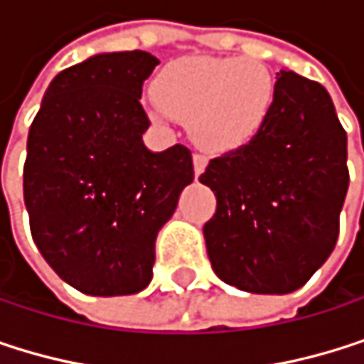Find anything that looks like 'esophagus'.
I'll list each match as a JSON object with an SVG mask.
<instances>
[{
    "mask_svg": "<svg viewBox=\"0 0 364 364\" xmlns=\"http://www.w3.org/2000/svg\"><path fill=\"white\" fill-rule=\"evenodd\" d=\"M207 164H209V155H205V153H194V172H196V176H200V174L205 172Z\"/></svg>",
    "mask_w": 364,
    "mask_h": 364,
    "instance_id": "34e87169",
    "label": "esophagus"
}]
</instances>
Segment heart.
Segmentation results:
<instances>
[{"label":"heart","instance_id":"1","mask_svg":"<svg viewBox=\"0 0 364 364\" xmlns=\"http://www.w3.org/2000/svg\"><path fill=\"white\" fill-rule=\"evenodd\" d=\"M155 93V117L186 119L203 146L228 151L260 132L275 85L264 65L245 59H181L161 70Z\"/></svg>","mask_w":364,"mask_h":364}]
</instances>
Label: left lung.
I'll list each match as a JSON object with an SVG mask.
<instances>
[{"instance_id":"1","label":"left lung","mask_w":364,"mask_h":364,"mask_svg":"<svg viewBox=\"0 0 364 364\" xmlns=\"http://www.w3.org/2000/svg\"><path fill=\"white\" fill-rule=\"evenodd\" d=\"M200 183L218 198L203 232L222 282L254 294L305 286L335 250L350 186L348 136L328 91L282 70L260 132L211 159Z\"/></svg>"}]
</instances>
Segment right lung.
Wrapping results in <instances>:
<instances>
[{
	"mask_svg": "<svg viewBox=\"0 0 364 364\" xmlns=\"http://www.w3.org/2000/svg\"><path fill=\"white\" fill-rule=\"evenodd\" d=\"M144 50L102 53L59 72L29 127L23 196L50 269L91 296L144 290L155 239L194 181L192 151L144 146Z\"/></svg>",
	"mask_w": 364,
	"mask_h": 364,
	"instance_id": "add662e5",
	"label": "right lung"
}]
</instances>
